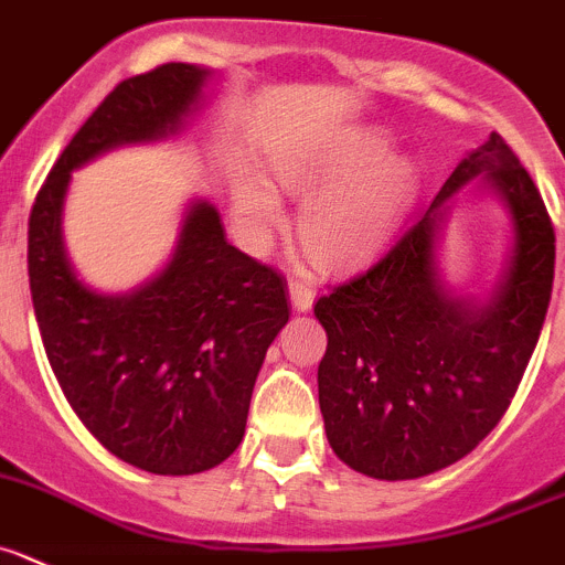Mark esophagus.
<instances>
[{
    "label": "esophagus",
    "instance_id": "1",
    "mask_svg": "<svg viewBox=\"0 0 565 565\" xmlns=\"http://www.w3.org/2000/svg\"><path fill=\"white\" fill-rule=\"evenodd\" d=\"M289 298H292V306L298 311H309L311 303H315V289L303 281L289 284Z\"/></svg>",
    "mask_w": 565,
    "mask_h": 565
}]
</instances>
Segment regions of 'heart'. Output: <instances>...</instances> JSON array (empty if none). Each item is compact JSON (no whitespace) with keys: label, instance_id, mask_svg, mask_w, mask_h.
<instances>
[{"label":"heart","instance_id":"obj_1","mask_svg":"<svg viewBox=\"0 0 565 565\" xmlns=\"http://www.w3.org/2000/svg\"><path fill=\"white\" fill-rule=\"evenodd\" d=\"M372 129H350L326 146L287 157L276 182L303 199L298 237L322 270H353L381 254L414 215L422 199V168ZM234 226L250 250H262L284 226V201L270 179L243 168L228 184Z\"/></svg>","mask_w":565,"mask_h":565}]
</instances>
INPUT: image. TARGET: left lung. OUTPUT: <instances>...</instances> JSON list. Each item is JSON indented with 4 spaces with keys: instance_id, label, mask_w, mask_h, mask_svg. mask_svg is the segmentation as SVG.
Here are the masks:
<instances>
[{
    "instance_id": "obj_1",
    "label": "left lung",
    "mask_w": 565,
    "mask_h": 565,
    "mask_svg": "<svg viewBox=\"0 0 565 565\" xmlns=\"http://www.w3.org/2000/svg\"><path fill=\"white\" fill-rule=\"evenodd\" d=\"M461 189L494 198L512 232L483 296L458 290L440 267ZM552 278L555 232L544 201L491 131L463 154L414 228L315 303L328 333L317 370L320 411L339 461L366 478L414 480L469 456L516 394L544 328Z\"/></svg>"
}]
</instances>
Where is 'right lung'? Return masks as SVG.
Here are the masks:
<instances>
[{"label": "right lung", "mask_w": 565, "mask_h": 565, "mask_svg": "<svg viewBox=\"0 0 565 565\" xmlns=\"http://www.w3.org/2000/svg\"><path fill=\"white\" fill-rule=\"evenodd\" d=\"M217 71L166 63L120 82L54 162L30 215L26 270L46 359L87 430L151 475H199L245 436L267 348L289 320L284 281L226 243L190 199L166 265L126 292L93 289L65 248L71 173L126 146L177 140Z\"/></svg>", "instance_id": "1"}]
</instances>
